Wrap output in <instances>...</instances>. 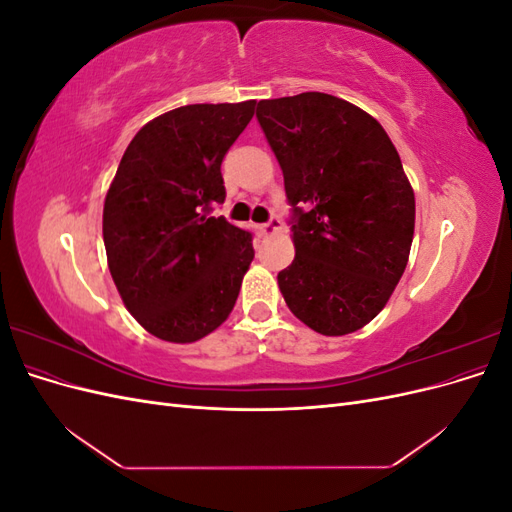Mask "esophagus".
Here are the masks:
<instances>
[{"label":"esophagus","mask_w":512,"mask_h":512,"mask_svg":"<svg viewBox=\"0 0 512 512\" xmlns=\"http://www.w3.org/2000/svg\"><path fill=\"white\" fill-rule=\"evenodd\" d=\"M282 228V222L277 220V218H271L267 224H260L258 226V230H260V235H275L277 230Z\"/></svg>","instance_id":"obj_1"}]
</instances>
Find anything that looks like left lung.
<instances>
[{"mask_svg":"<svg viewBox=\"0 0 512 512\" xmlns=\"http://www.w3.org/2000/svg\"><path fill=\"white\" fill-rule=\"evenodd\" d=\"M256 117L297 211L284 301L320 335L359 331L408 265L416 209L399 153L363 108L320 91L260 100Z\"/></svg>","mask_w":512,"mask_h":512,"instance_id":"obj_1","label":"left lung"}]
</instances>
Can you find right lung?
Returning <instances> with one entry per match:
<instances>
[{
    "instance_id": "obj_1",
    "label": "right lung",
    "mask_w": 512,
    "mask_h": 512,
    "mask_svg": "<svg viewBox=\"0 0 512 512\" xmlns=\"http://www.w3.org/2000/svg\"><path fill=\"white\" fill-rule=\"evenodd\" d=\"M256 100L173 108L136 132L108 185L102 237L119 297L141 327L192 344L230 316L254 258L247 230L211 218L222 160Z\"/></svg>"
}]
</instances>
